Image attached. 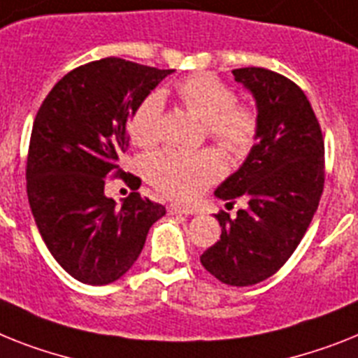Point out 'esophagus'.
Instances as JSON below:
<instances>
[{"label":"esophagus","instance_id":"1","mask_svg":"<svg viewBox=\"0 0 358 358\" xmlns=\"http://www.w3.org/2000/svg\"><path fill=\"white\" fill-rule=\"evenodd\" d=\"M169 213L171 215L193 216V215H196V209H193V207H187V206H180V203H171Z\"/></svg>","mask_w":358,"mask_h":358}]
</instances>
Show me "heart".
Listing matches in <instances>:
<instances>
[{
  "label": "heart",
  "instance_id": "heart-1",
  "mask_svg": "<svg viewBox=\"0 0 358 358\" xmlns=\"http://www.w3.org/2000/svg\"><path fill=\"white\" fill-rule=\"evenodd\" d=\"M180 101L206 122L213 142L229 152H245L257 133V114L245 105H236V94L211 74H196L176 87ZM164 96L151 92L134 109L129 133L138 147H152L160 140ZM145 178L165 196L193 200L224 174V162L215 151L184 152L162 149L145 158Z\"/></svg>",
  "mask_w": 358,
  "mask_h": 358
}]
</instances>
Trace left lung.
Returning <instances> with one entry per match:
<instances>
[{
    "mask_svg": "<svg viewBox=\"0 0 358 358\" xmlns=\"http://www.w3.org/2000/svg\"><path fill=\"white\" fill-rule=\"evenodd\" d=\"M233 76L253 94L257 133L215 196L244 198L248 207L236 218L216 215L220 240L200 262L227 286L244 287L275 275L306 235L324 189V140L304 91L286 76L260 67L235 69Z\"/></svg>",
    "mask_w": 358,
    "mask_h": 358,
    "instance_id": "obj_1",
    "label": "left lung"
}]
</instances>
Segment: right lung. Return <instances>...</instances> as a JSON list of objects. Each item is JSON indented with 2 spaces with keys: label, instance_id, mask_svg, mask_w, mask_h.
<instances>
[{
  "label": "right lung",
  "instance_id": "add662e5",
  "mask_svg": "<svg viewBox=\"0 0 358 358\" xmlns=\"http://www.w3.org/2000/svg\"><path fill=\"white\" fill-rule=\"evenodd\" d=\"M174 71L103 58L74 69L52 87L32 125L27 194L36 225L56 262L76 280L105 286L142 253L162 203L131 193L122 206L105 194L129 143L140 101ZM140 187V178L122 174Z\"/></svg>",
  "mask_w": 358,
  "mask_h": 358
}]
</instances>
